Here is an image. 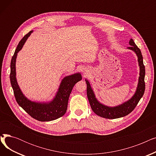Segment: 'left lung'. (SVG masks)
<instances>
[{
  "label": "left lung",
  "mask_w": 156,
  "mask_h": 156,
  "mask_svg": "<svg viewBox=\"0 0 156 156\" xmlns=\"http://www.w3.org/2000/svg\"><path fill=\"white\" fill-rule=\"evenodd\" d=\"M129 44L131 46L127 47V48L133 51L136 54L138 57V66L140 67V74H139L140 76L138 78L136 90L131 99L120 105L114 106V107H109V106L101 104L97 99L89 81L87 80H85L87 85V94L90 105L91 106L92 111L97 115L102 118L107 119H116L128 115V114L133 111L144 94L145 88L144 81L145 71L143 62V57L140 48L136 46L132 38L130 39Z\"/></svg>",
  "instance_id": "8db88e82"
}]
</instances>
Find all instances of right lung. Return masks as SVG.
I'll return each mask as SVG.
<instances>
[{"instance_id": "1", "label": "right lung", "mask_w": 156, "mask_h": 156, "mask_svg": "<svg viewBox=\"0 0 156 156\" xmlns=\"http://www.w3.org/2000/svg\"><path fill=\"white\" fill-rule=\"evenodd\" d=\"M32 32L33 31H30L21 39L12 57L10 73L11 84L16 102L30 116L40 121H53L64 115L67 110L69 97L72 89L78 81L82 79V77L80 73L65 76L61 81L58 91L51 101L34 102L26 97L21 92L16 80V62L18 53L21 50Z\"/></svg>"}]
</instances>
